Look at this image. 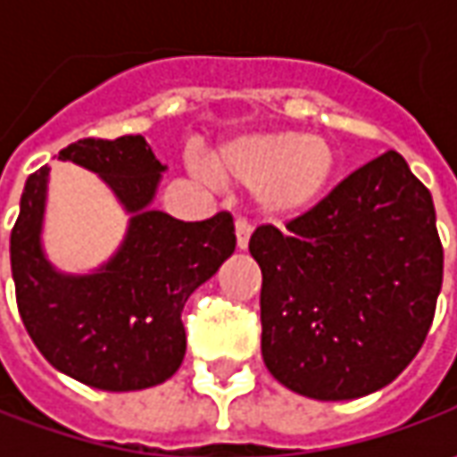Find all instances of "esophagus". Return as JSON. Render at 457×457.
Wrapping results in <instances>:
<instances>
[{"instance_id": "1", "label": "esophagus", "mask_w": 457, "mask_h": 457, "mask_svg": "<svg viewBox=\"0 0 457 457\" xmlns=\"http://www.w3.org/2000/svg\"><path fill=\"white\" fill-rule=\"evenodd\" d=\"M249 237H252V223L246 219H237V246L246 249L249 246Z\"/></svg>"}]
</instances>
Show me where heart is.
Returning a JSON list of instances; mask_svg holds the SVG:
<instances>
[{
	"instance_id": "1",
	"label": "heart",
	"mask_w": 457,
	"mask_h": 457,
	"mask_svg": "<svg viewBox=\"0 0 457 457\" xmlns=\"http://www.w3.org/2000/svg\"><path fill=\"white\" fill-rule=\"evenodd\" d=\"M208 170L220 183L254 190L262 213L292 219L323 198L336 175V152L320 137L259 132L223 142L211 152Z\"/></svg>"
}]
</instances>
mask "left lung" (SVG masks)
Returning <instances> with one entry per match:
<instances>
[{"label":"left lung","instance_id":"8db88e82","mask_svg":"<svg viewBox=\"0 0 457 457\" xmlns=\"http://www.w3.org/2000/svg\"><path fill=\"white\" fill-rule=\"evenodd\" d=\"M262 356L279 384L323 402L392 384L428 338L443 287L430 190L389 150L285 231L259 226Z\"/></svg>","mask_w":457,"mask_h":457}]
</instances>
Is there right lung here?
Listing matches in <instances>:
<instances>
[{"label": "right lung", "instance_id": "1", "mask_svg": "<svg viewBox=\"0 0 457 457\" xmlns=\"http://www.w3.org/2000/svg\"><path fill=\"white\" fill-rule=\"evenodd\" d=\"M58 160L96 172L132 213L116 254L91 274L58 272L43 252L47 167L27 178L9 238L27 333L58 371L104 392H137L172 377L185 356V303L234 254L231 213L178 220L150 203L165 165L142 134L79 139Z\"/></svg>", "mask_w": 457, "mask_h": 457}]
</instances>
